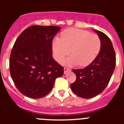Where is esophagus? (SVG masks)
Returning <instances> with one entry per match:
<instances>
[{
	"instance_id": "obj_1",
	"label": "esophagus",
	"mask_w": 124,
	"mask_h": 124,
	"mask_svg": "<svg viewBox=\"0 0 124 124\" xmlns=\"http://www.w3.org/2000/svg\"><path fill=\"white\" fill-rule=\"evenodd\" d=\"M70 71H71V70H70V69H69V68H64V73H68V72Z\"/></svg>"
}]
</instances>
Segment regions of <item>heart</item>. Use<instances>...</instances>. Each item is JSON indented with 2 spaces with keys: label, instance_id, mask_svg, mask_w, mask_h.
Masks as SVG:
<instances>
[{
  "label": "heart",
  "instance_id": "1",
  "mask_svg": "<svg viewBox=\"0 0 124 124\" xmlns=\"http://www.w3.org/2000/svg\"><path fill=\"white\" fill-rule=\"evenodd\" d=\"M52 48L54 58L60 62L70 52L73 54L61 63L64 65L79 64L86 66L96 59L101 48V41L96 34L78 29L69 28L61 33V38H55Z\"/></svg>",
  "mask_w": 124,
  "mask_h": 124
}]
</instances>
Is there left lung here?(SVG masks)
Returning <instances> with one entry per match:
<instances>
[{
  "mask_svg": "<svg viewBox=\"0 0 124 124\" xmlns=\"http://www.w3.org/2000/svg\"><path fill=\"white\" fill-rule=\"evenodd\" d=\"M101 41V48L94 61L83 69L73 70L76 80L71 85L78 96L89 99L99 95L109 84L116 67V53L109 38L102 31L94 30Z\"/></svg>",
  "mask_w": 124,
  "mask_h": 124,
  "instance_id": "obj_1",
  "label": "left lung"
}]
</instances>
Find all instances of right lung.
<instances>
[{"label":"right lung","instance_id":"1","mask_svg":"<svg viewBox=\"0 0 124 124\" xmlns=\"http://www.w3.org/2000/svg\"><path fill=\"white\" fill-rule=\"evenodd\" d=\"M61 28L33 25L15 41L10 57V73L15 86L27 97L38 99L52 90L63 68L52 56V41Z\"/></svg>","mask_w":124,"mask_h":124}]
</instances>
